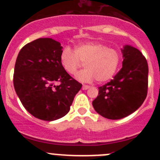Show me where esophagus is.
<instances>
[{
    "mask_svg": "<svg viewBox=\"0 0 160 160\" xmlns=\"http://www.w3.org/2000/svg\"><path fill=\"white\" fill-rule=\"evenodd\" d=\"M89 88H90V87L88 86V85H84V84H83V87H82V89H83V90H86L89 89Z\"/></svg>",
    "mask_w": 160,
    "mask_h": 160,
    "instance_id": "1",
    "label": "esophagus"
}]
</instances>
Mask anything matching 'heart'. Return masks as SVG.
<instances>
[{
    "label": "heart",
    "instance_id": "heart-1",
    "mask_svg": "<svg viewBox=\"0 0 160 160\" xmlns=\"http://www.w3.org/2000/svg\"><path fill=\"white\" fill-rule=\"evenodd\" d=\"M121 55L116 49L94 42L79 43L72 50L70 46L62 49L60 63L66 72L75 73L84 62L86 69L75 74V78L83 83H91L96 79L99 83L111 80L119 67Z\"/></svg>",
    "mask_w": 160,
    "mask_h": 160
}]
</instances>
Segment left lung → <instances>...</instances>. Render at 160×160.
<instances>
[{"instance_id": "1", "label": "left lung", "mask_w": 160, "mask_h": 160, "mask_svg": "<svg viewBox=\"0 0 160 160\" xmlns=\"http://www.w3.org/2000/svg\"><path fill=\"white\" fill-rule=\"evenodd\" d=\"M121 50L122 68L113 80L98 88V96L92 102L98 114L112 120L135 112L147 95L149 68L146 58L139 50L129 45Z\"/></svg>"}]
</instances>
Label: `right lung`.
<instances>
[{
	"label": "right lung",
	"mask_w": 160,
	"mask_h": 160,
	"mask_svg": "<svg viewBox=\"0 0 160 160\" xmlns=\"http://www.w3.org/2000/svg\"><path fill=\"white\" fill-rule=\"evenodd\" d=\"M62 51L59 42L41 38L25 45L18 55L14 90L22 105L36 118L51 122L65 116L82 88L62 68ZM56 81L61 84L55 85Z\"/></svg>",
	"instance_id": "obj_1"
}]
</instances>
